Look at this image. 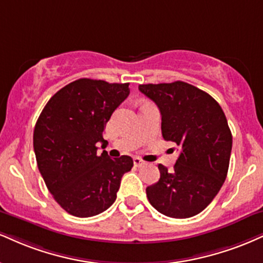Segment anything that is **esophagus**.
I'll return each mask as SVG.
<instances>
[{"instance_id": "34e87169", "label": "esophagus", "mask_w": 263, "mask_h": 263, "mask_svg": "<svg viewBox=\"0 0 263 263\" xmlns=\"http://www.w3.org/2000/svg\"><path fill=\"white\" fill-rule=\"evenodd\" d=\"M134 164H135V166H143V165H145V162L143 159H141L140 157H135L134 158Z\"/></svg>"}]
</instances>
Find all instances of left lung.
<instances>
[{"label":"left lung","mask_w":263,"mask_h":263,"mask_svg":"<svg viewBox=\"0 0 263 263\" xmlns=\"http://www.w3.org/2000/svg\"><path fill=\"white\" fill-rule=\"evenodd\" d=\"M159 107L162 135L180 148L173 170L159 164L160 179L148 186L149 203L172 218H190L213 201L227 178L233 137L222 107L195 85L173 83L138 87Z\"/></svg>","instance_id":"left-lung-1"}]
</instances>
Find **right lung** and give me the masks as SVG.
Instances as JSON below:
<instances>
[{"mask_svg": "<svg viewBox=\"0 0 263 263\" xmlns=\"http://www.w3.org/2000/svg\"><path fill=\"white\" fill-rule=\"evenodd\" d=\"M129 83L81 78L47 101L34 128L39 172L55 201L74 217H93L116 200L120 182L134 166L131 157L111 159L104 127L129 94Z\"/></svg>", "mask_w": 263, "mask_h": 263, "instance_id": "obj_1", "label": "right lung"}]
</instances>
